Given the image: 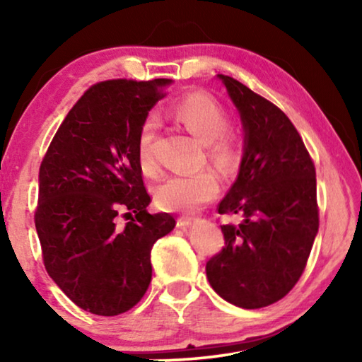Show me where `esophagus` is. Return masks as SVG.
<instances>
[{
	"label": "esophagus",
	"mask_w": 362,
	"mask_h": 362,
	"mask_svg": "<svg viewBox=\"0 0 362 362\" xmlns=\"http://www.w3.org/2000/svg\"><path fill=\"white\" fill-rule=\"evenodd\" d=\"M192 221H194V217L181 216V217H177V226H180V227H187V226H191Z\"/></svg>",
	"instance_id": "1"
}]
</instances>
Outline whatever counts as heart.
<instances>
[{
  "instance_id": "1",
  "label": "heart",
  "mask_w": 362,
  "mask_h": 362,
  "mask_svg": "<svg viewBox=\"0 0 362 362\" xmlns=\"http://www.w3.org/2000/svg\"><path fill=\"white\" fill-rule=\"evenodd\" d=\"M171 117L206 143L207 158L222 171H230L242 160V143L234 132L227 130L229 113L219 100L206 92H191L170 108ZM156 122L146 118L136 136V160L143 175L158 173ZM219 192V180L214 173L202 170L192 175L171 176L155 189V202L163 211L189 212L214 199Z\"/></svg>"
}]
</instances>
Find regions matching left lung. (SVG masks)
I'll list each match as a JSON object with an SVG mask.
<instances>
[{
	"mask_svg": "<svg viewBox=\"0 0 362 362\" xmlns=\"http://www.w3.org/2000/svg\"><path fill=\"white\" fill-rule=\"evenodd\" d=\"M219 78L240 112L245 146L217 211L244 221L221 226L226 244L207 260L206 274L229 303L264 308L288 295L308 262L320 226L315 163L279 107L235 78Z\"/></svg>",
	"mask_w": 362,
	"mask_h": 362,
	"instance_id": "8db88e82",
	"label": "left lung"
}]
</instances>
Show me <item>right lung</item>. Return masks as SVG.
Returning a JSON list of instances; mask_svg holds the SVG:
<instances>
[{
  "label": "right lung",
  "mask_w": 362,
  "mask_h": 362,
  "mask_svg": "<svg viewBox=\"0 0 362 362\" xmlns=\"http://www.w3.org/2000/svg\"><path fill=\"white\" fill-rule=\"evenodd\" d=\"M170 78H112L83 92L59 127L39 170L34 222L42 262L78 308L100 316L132 310L151 281V247L175 229L150 214L136 136ZM127 224L117 226V217Z\"/></svg>",
  "instance_id": "1"
}]
</instances>
